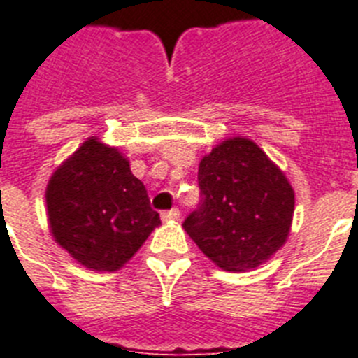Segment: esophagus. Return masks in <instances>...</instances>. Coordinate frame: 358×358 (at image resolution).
Here are the masks:
<instances>
[{
    "label": "esophagus",
    "mask_w": 358,
    "mask_h": 358,
    "mask_svg": "<svg viewBox=\"0 0 358 358\" xmlns=\"http://www.w3.org/2000/svg\"><path fill=\"white\" fill-rule=\"evenodd\" d=\"M180 220V210L178 209H171L166 210V213H162V222L169 223V222H176Z\"/></svg>",
    "instance_id": "obj_1"
}]
</instances>
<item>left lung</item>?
<instances>
[{"mask_svg":"<svg viewBox=\"0 0 358 358\" xmlns=\"http://www.w3.org/2000/svg\"><path fill=\"white\" fill-rule=\"evenodd\" d=\"M201 205L183 229L227 272H248L287 243L295 192L281 169L250 138L232 136L198 167Z\"/></svg>","mask_w":358,"mask_h":358,"instance_id":"left-lung-1","label":"left lung"}]
</instances>
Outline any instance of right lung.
<instances>
[{"instance_id": "add662e5", "label": "right lung", "mask_w": 358, "mask_h": 358, "mask_svg": "<svg viewBox=\"0 0 358 358\" xmlns=\"http://www.w3.org/2000/svg\"><path fill=\"white\" fill-rule=\"evenodd\" d=\"M45 198L55 243L95 272L122 268L160 225L129 160L99 136L52 173Z\"/></svg>"}]
</instances>
